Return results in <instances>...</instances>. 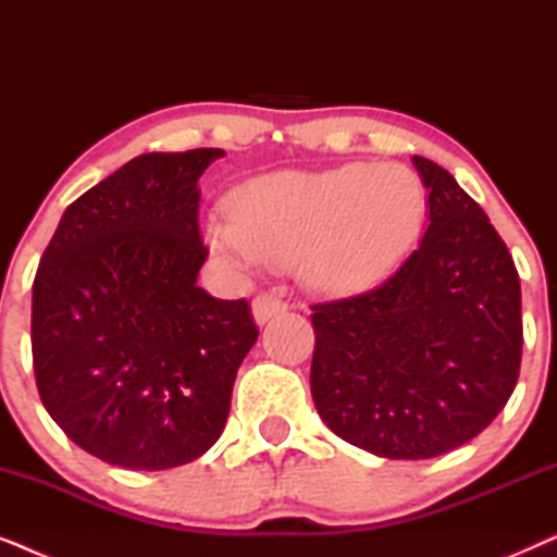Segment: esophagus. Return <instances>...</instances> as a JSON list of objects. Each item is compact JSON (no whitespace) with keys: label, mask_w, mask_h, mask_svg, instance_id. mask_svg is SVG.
Returning a JSON list of instances; mask_svg holds the SVG:
<instances>
[{"label":"esophagus","mask_w":557,"mask_h":557,"mask_svg":"<svg viewBox=\"0 0 557 557\" xmlns=\"http://www.w3.org/2000/svg\"><path fill=\"white\" fill-rule=\"evenodd\" d=\"M281 311H286V301H281L278 296L258 294L253 299V317H256L258 324H265L271 317L281 314Z\"/></svg>","instance_id":"34e87169"}]
</instances>
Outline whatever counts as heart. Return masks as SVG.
<instances>
[{"mask_svg": "<svg viewBox=\"0 0 557 557\" xmlns=\"http://www.w3.org/2000/svg\"><path fill=\"white\" fill-rule=\"evenodd\" d=\"M429 197L400 164L261 174L235 189L231 212L205 225L212 250L240 269L299 265L324 294L362 292L398 265L421 233Z\"/></svg>", "mask_w": 557, "mask_h": 557, "instance_id": "b5f03b06", "label": "heart"}]
</instances>
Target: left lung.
Masks as SVG:
<instances>
[{"mask_svg": "<svg viewBox=\"0 0 557 557\" xmlns=\"http://www.w3.org/2000/svg\"><path fill=\"white\" fill-rule=\"evenodd\" d=\"M429 231L370 292L311 304V398L332 433L385 459L467 444L512 395L520 276L486 212L444 166L413 157Z\"/></svg>", "mask_w": 557, "mask_h": 557, "instance_id": "obj_1", "label": "left lung"}]
</instances>
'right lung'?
Listing matches in <instances>:
<instances>
[{"label":"right lung","instance_id":"add662e5","mask_svg":"<svg viewBox=\"0 0 557 557\" xmlns=\"http://www.w3.org/2000/svg\"><path fill=\"white\" fill-rule=\"evenodd\" d=\"M223 154L132 159L67 205L37 265L40 400L73 444L113 467L159 471L208 451L258 339L246 299L197 286L208 258L197 180Z\"/></svg>","mask_w":557,"mask_h":557}]
</instances>
